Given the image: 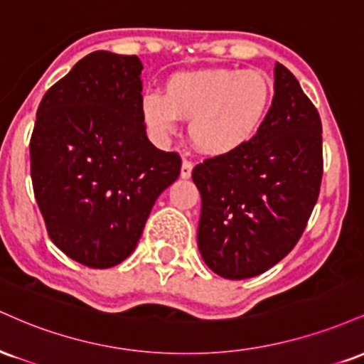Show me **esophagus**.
<instances>
[{"mask_svg":"<svg viewBox=\"0 0 364 364\" xmlns=\"http://www.w3.org/2000/svg\"><path fill=\"white\" fill-rule=\"evenodd\" d=\"M191 171H193V162L188 161V159H183V164H181V178L188 179L191 176Z\"/></svg>","mask_w":364,"mask_h":364,"instance_id":"esophagus-1","label":"esophagus"}]
</instances>
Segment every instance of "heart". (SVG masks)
Segmentation results:
<instances>
[{
	"label": "heart",
	"mask_w": 364,
	"mask_h": 364,
	"mask_svg": "<svg viewBox=\"0 0 364 364\" xmlns=\"http://www.w3.org/2000/svg\"><path fill=\"white\" fill-rule=\"evenodd\" d=\"M272 104L269 78L257 70L207 68L176 73L166 92L147 90L140 111L149 132L162 144L190 119V139L207 156H229L258 133Z\"/></svg>",
	"instance_id": "1"
}]
</instances>
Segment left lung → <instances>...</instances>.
I'll return each instance as SVG.
<instances>
[{
  "instance_id": "8db88e82",
  "label": "left lung",
  "mask_w": 364,
  "mask_h": 364,
  "mask_svg": "<svg viewBox=\"0 0 364 364\" xmlns=\"http://www.w3.org/2000/svg\"><path fill=\"white\" fill-rule=\"evenodd\" d=\"M274 78L272 106L252 141L205 159L191 173L202 196L200 255L212 272L232 281L281 262L301 237L320 193L318 111L281 63Z\"/></svg>"
}]
</instances>
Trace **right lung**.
<instances>
[{
  "mask_svg": "<svg viewBox=\"0 0 364 364\" xmlns=\"http://www.w3.org/2000/svg\"><path fill=\"white\" fill-rule=\"evenodd\" d=\"M144 66L95 51L44 94L31 139L34 195L51 241L90 269L132 255L157 196L181 171L141 118Z\"/></svg>",
  "mask_w": 364,
  "mask_h": 364,
  "instance_id": "1",
  "label": "right lung"
}]
</instances>
